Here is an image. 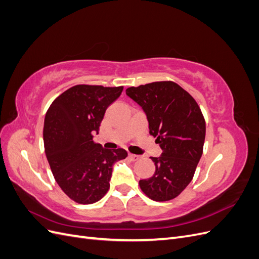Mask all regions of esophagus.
Listing matches in <instances>:
<instances>
[{"label": "esophagus", "mask_w": 259, "mask_h": 259, "mask_svg": "<svg viewBox=\"0 0 259 259\" xmlns=\"http://www.w3.org/2000/svg\"><path fill=\"white\" fill-rule=\"evenodd\" d=\"M128 156H130V159H131L132 161H137V160L139 159V155H137V154L130 153V154H128Z\"/></svg>", "instance_id": "obj_1"}]
</instances>
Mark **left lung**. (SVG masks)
Masks as SVG:
<instances>
[{
	"mask_svg": "<svg viewBox=\"0 0 259 259\" xmlns=\"http://www.w3.org/2000/svg\"><path fill=\"white\" fill-rule=\"evenodd\" d=\"M126 95L147 115L149 133L163 152L152 158V177L139 180V186L153 201L176 198L189 185L202 156L205 121L189 93L174 82H153L128 88Z\"/></svg>",
	"mask_w": 259,
	"mask_h": 259,
	"instance_id": "left-lung-1",
	"label": "left lung"
}]
</instances>
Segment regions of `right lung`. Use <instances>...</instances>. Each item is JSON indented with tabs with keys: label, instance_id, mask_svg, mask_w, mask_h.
Listing matches in <instances>:
<instances>
[{
	"label": "right lung",
	"instance_id": "1",
	"mask_svg": "<svg viewBox=\"0 0 259 259\" xmlns=\"http://www.w3.org/2000/svg\"><path fill=\"white\" fill-rule=\"evenodd\" d=\"M123 86L75 85L53 101L44 120V148L52 173L70 199L80 204L99 201L110 187L113 164L127 156L122 148L94 143L107 108Z\"/></svg>",
	"mask_w": 259,
	"mask_h": 259
}]
</instances>
